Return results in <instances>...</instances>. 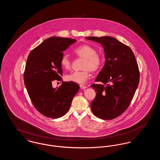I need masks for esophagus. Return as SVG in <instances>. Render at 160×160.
I'll use <instances>...</instances> for the list:
<instances>
[{
    "label": "esophagus",
    "mask_w": 160,
    "mask_h": 160,
    "mask_svg": "<svg viewBox=\"0 0 160 160\" xmlns=\"http://www.w3.org/2000/svg\"><path fill=\"white\" fill-rule=\"evenodd\" d=\"M80 88H81L82 89H86V88H87V86H84L83 84H80Z\"/></svg>",
    "instance_id": "esophagus-1"
}]
</instances>
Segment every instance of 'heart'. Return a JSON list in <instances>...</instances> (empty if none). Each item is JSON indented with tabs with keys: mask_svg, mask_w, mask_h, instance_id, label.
Wrapping results in <instances>:
<instances>
[{
	"mask_svg": "<svg viewBox=\"0 0 160 160\" xmlns=\"http://www.w3.org/2000/svg\"><path fill=\"white\" fill-rule=\"evenodd\" d=\"M73 53L77 56L84 59L82 65L83 70L74 71L67 74L65 80L76 83H84L90 76V71L95 72L101 68L103 63L102 57L97 52L95 48L86 44L77 46L73 50ZM60 63L63 68L68 69L71 67V61L67 55L63 54L61 57Z\"/></svg>",
	"mask_w": 160,
	"mask_h": 160,
	"instance_id": "b5f03b06",
	"label": "heart"
}]
</instances>
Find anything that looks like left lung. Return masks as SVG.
Listing matches in <instances>:
<instances>
[{
    "label": "left lung",
    "instance_id": "1",
    "mask_svg": "<svg viewBox=\"0 0 160 160\" xmlns=\"http://www.w3.org/2000/svg\"><path fill=\"white\" fill-rule=\"evenodd\" d=\"M104 47L106 62L91 86L96 97L91 104L93 114L104 120L119 116L128 108L139 83L134 54L128 46L112 37H89Z\"/></svg>",
    "mask_w": 160,
    "mask_h": 160
}]
</instances>
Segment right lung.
<instances>
[{
  "label": "right lung",
  "mask_w": 160,
  "mask_h": 160,
  "mask_svg": "<svg viewBox=\"0 0 160 160\" xmlns=\"http://www.w3.org/2000/svg\"><path fill=\"white\" fill-rule=\"evenodd\" d=\"M76 39L53 37L46 39L29 54L24 72V82L31 101L41 114L57 119L66 114L79 90V85L62 82L53 88L54 80L61 81L62 56Z\"/></svg>",
  "instance_id": "right-lung-1"
}]
</instances>
